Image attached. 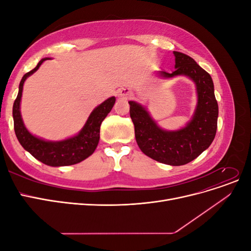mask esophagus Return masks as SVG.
Masks as SVG:
<instances>
[{
  "mask_svg": "<svg viewBox=\"0 0 251 251\" xmlns=\"http://www.w3.org/2000/svg\"><path fill=\"white\" fill-rule=\"evenodd\" d=\"M118 96L119 97H132L133 92H132V90H130L128 88H123V89L118 90Z\"/></svg>",
  "mask_w": 251,
  "mask_h": 251,
  "instance_id": "34e87169",
  "label": "esophagus"
}]
</instances>
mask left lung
Returning a JSON list of instances; mask_svg holds the SVG:
<instances>
[{
  "label": "left lung",
  "mask_w": 251,
  "mask_h": 251,
  "mask_svg": "<svg viewBox=\"0 0 251 251\" xmlns=\"http://www.w3.org/2000/svg\"><path fill=\"white\" fill-rule=\"evenodd\" d=\"M175 70L159 71L162 78L186 76L194 81L197 104L192 119L175 131L163 130L151 118L147 108L136 101L130 103V115L139 149L154 160L169 165H184L208 149L214 141L218 123V102L211 76L184 53L174 51Z\"/></svg>",
  "instance_id": "obj_1"
}]
</instances>
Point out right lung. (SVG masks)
<instances>
[{"instance_id": "right-lung-1", "label": "right lung", "mask_w": 251, "mask_h": 251, "mask_svg": "<svg viewBox=\"0 0 251 251\" xmlns=\"http://www.w3.org/2000/svg\"><path fill=\"white\" fill-rule=\"evenodd\" d=\"M47 59L51 58L45 57L41 59L34 69L26 73L20 82L19 93L17 100H14L12 109L14 132H16L17 138L21 146L44 164L49 166H66L76 164L85 160L94 153L97 144L100 142V125L111 112L116 98L112 96L100 105H97L91 112L81 130L72 137L58 141L45 140L37 137V136L30 133L24 125L21 114V100L23 86H24L25 80L30 75L37 71L40 66Z\"/></svg>"}]
</instances>
